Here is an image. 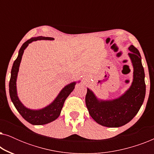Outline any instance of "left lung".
Listing matches in <instances>:
<instances>
[{
    "mask_svg": "<svg viewBox=\"0 0 154 154\" xmlns=\"http://www.w3.org/2000/svg\"><path fill=\"white\" fill-rule=\"evenodd\" d=\"M128 53L133 66V81L129 89L119 98L100 100L88 88L85 104L92 119L101 125L119 128L131 121L138 113L146 94L144 70L139 50L131 45Z\"/></svg>",
    "mask_w": 154,
    "mask_h": 154,
    "instance_id": "1",
    "label": "left lung"
}]
</instances>
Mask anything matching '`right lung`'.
<instances>
[{
    "label": "right lung",
    "mask_w": 154,
    "mask_h": 154,
    "mask_svg": "<svg viewBox=\"0 0 154 154\" xmlns=\"http://www.w3.org/2000/svg\"><path fill=\"white\" fill-rule=\"evenodd\" d=\"M37 40H54L53 38L38 36L31 38V39L26 41L22 45L20 49L17 58L16 59L12 65L11 70V77H10L9 83V92L10 96L14 106L17 110L20 113V115L32 125H45L56 120L60 115L61 111L64 105L66 99L71 94V92L74 89L76 82H73L69 85L65 86L61 92L59 93L57 97L55 98L51 104L45 108L39 109V110H32V109L26 108L22 104V103L19 100L17 93V77L20 68V64L22 60V57L24 53V50L31 42L35 41Z\"/></svg>",
    "instance_id": "1"
}]
</instances>
